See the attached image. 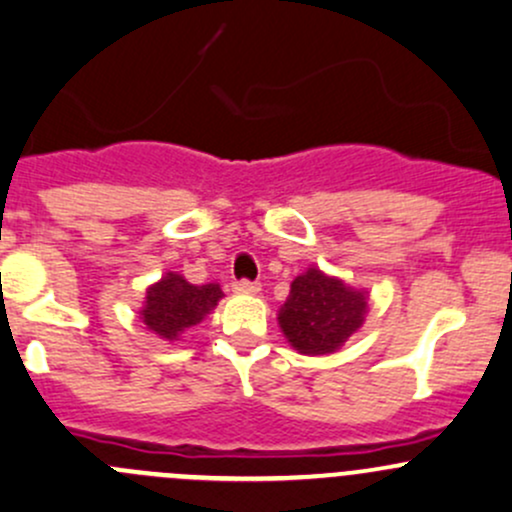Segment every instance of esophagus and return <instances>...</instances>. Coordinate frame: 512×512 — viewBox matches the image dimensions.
<instances>
[{
    "label": "esophagus",
    "instance_id": "esophagus-1",
    "mask_svg": "<svg viewBox=\"0 0 512 512\" xmlns=\"http://www.w3.org/2000/svg\"><path fill=\"white\" fill-rule=\"evenodd\" d=\"M233 289H235V292H242V294L260 292V282H250V279H235Z\"/></svg>",
    "mask_w": 512,
    "mask_h": 512
}]
</instances>
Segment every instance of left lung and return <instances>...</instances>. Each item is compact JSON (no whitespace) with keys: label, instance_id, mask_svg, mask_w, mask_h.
I'll return each instance as SVG.
<instances>
[{"label":"left lung","instance_id":"left-lung-1","mask_svg":"<svg viewBox=\"0 0 512 512\" xmlns=\"http://www.w3.org/2000/svg\"><path fill=\"white\" fill-rule=\"evenodd\" d=\"M368 299L311 267L292 282V292L279 311L287 341L304 355L333 353L363 324Z\"/></svg>","mask_w":512,"mask_h":512}]
</instances>
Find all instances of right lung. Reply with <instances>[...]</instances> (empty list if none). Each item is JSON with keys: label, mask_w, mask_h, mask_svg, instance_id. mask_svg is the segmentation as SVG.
Listing matches in <instances>:
<instances>
[{"label": "right lung", "mask_w": 512, "mask_h": 512, "mask_svg": "<svg viewBox=\"0 0 512 512\" xmlns=\"http://www.w3.org/2000/svg\"><path fill=\"white\" fill-rule=\"evenodd\" d=\"M223 297L218 284H188L181 274L169 272L161 282L149 287L142 319L149 331L159 333L166 341H179L188 326H196Z\"/></svg>", "instance_id": "1"}]
</instances>
